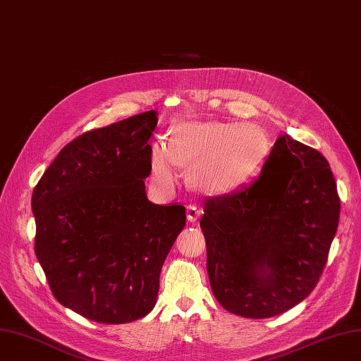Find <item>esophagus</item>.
<instances>
[{
  "instance_id": "esophagus-1",
  "label": "esophagus",
  "mask_w": 361,
  "mask_h": 361,
  "mask_svg": "<svg viewBox=\"0 0 361 361\" xmlns=\"http://www.w3.org/2000/svg\"><path fill=\"white\" fill-rule=\"evenodd\" d=\"M202 215V209L197 204H188L187 206V216H188V221L194 223L197 221V218Z\"/></svg>"
}]
</instances>
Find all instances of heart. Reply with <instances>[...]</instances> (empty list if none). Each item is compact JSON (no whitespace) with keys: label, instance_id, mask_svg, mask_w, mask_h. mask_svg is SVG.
<instances>
[{"label":"heart","instance_id":"1","mask_svg":"<svg viewBox=\"0 0 361 361\" xmlns=\"http://www.w3.org/2000/svg\"><path fill=\"white\" fill-rule=\"evenodd\" d=\"M271 152L265 129L251 122H185L171 129L170 141L155 140L149 147V167L161 187H171L178 167H191L199 190L211 194L244 187L264 169Z\"/></svg>","mask_w":361,"mask_h":361}]
</instances>
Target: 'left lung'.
Masks as SVG:
<instances>
[{
	"label": "left lung",
	"instance_id": "obj_1",
	"mask_svg": "<svg viewBox=\"0 0 361 361\" xmlns=\"http://www.w3.org/2000/svg\"><path fill=\"white\" fill-rule=\"evenodd\" d=\"M203 212L216 301L233 314L264 319L314 289L337 232L341 199L329 161L285 134L257 178L204 199Z\"/></svg>",
	"mask_w": 361,
	"mask_h": 361
}]
</instances>
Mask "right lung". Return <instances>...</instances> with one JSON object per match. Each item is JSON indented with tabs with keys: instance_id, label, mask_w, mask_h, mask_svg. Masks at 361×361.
Returning <instances> with one entry per match:
<instances>
[{
	"instance_id": "add662e5",
	"label": "right lung",
	"mask_w": 361,
	"mask_h": 361,
	"mask_svg": "<svg viewBox=\"0 0 361 361\" xmlns=\"http://www.w3.org/2000/svg\"><path fill=\"white\" fill-rule=\"evenodd\" d=\"M150 110L64 146L32 191L35 250L56 300L84 318L125 324L155 307L159 274L187 221L146 195Z\"/></svg>"
}]
</instances>
